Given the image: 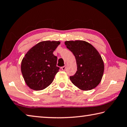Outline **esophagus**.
Instances as JSON below:
<instances>
[{
  "mask_svg": "<svg viewBox=\"0 0 127 127\" xmlns=\"http://www.w3.org/2000/svg\"><path fill=\"white\" fill-rule=\"evenodd\" d=\"M66 66L65 65V66H62V67H61V69L62 70H66Z\"/></svg>",
  "mask_w": 127,
  "mask_h": 127,
  "instance_id": "obj_1",
  "label": "esophagus"
}]
</instances>
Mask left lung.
<instances>
[{
    "label": "left lung",
    "instance_id": "1",
    "mask_svg": "<svg viewBox=\"0 0 127 127\" xmlns=\"http://www.w3.org/2000/svg\"><path fill=\"white\" fill-rule=\"evenodd\" d=\"M65 44L74 54L77 65L76 73L70 76L72 83L83 91L95 88L104 71V64L98 52L86 41H66Z\"/></svg>",
    "mask_w": 127,
    "mask_h": 127
}]
</instances>
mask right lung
Segmentation results:
<instances>
[{
	"mask_svg": "<svg viewBox=\"0 0 127 127\" xmlns=\"http://www.w3.org/2000/svg\"><path fill=\"white\" fill-rule=\"evenodd\" d=\"M59 41H43L32 47L23 58L21 72L26 84L35 91L43 90L52 83L59 71L57 57L53 54Z\"/></svg>",
	"mask_w": 127,
	"mask_h": 127,
	"instance_id": "obj_1",
	"label": "right lung"
}]
</instances>
